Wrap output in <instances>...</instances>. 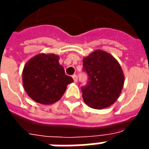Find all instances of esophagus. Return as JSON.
<instances>
[{"label":"esophagus","instance_id":"esophagus-1","mask_svg":"<svg viewBox=\"0 0 149 149\" xmlns=\"http://www.w3.org/2000/svg\"><path fill=\"white\" fill-rule=\"evenodd\" d=\"M72 78H73L75 83H77V75H72Z\"/></svg>","mask_w":149,"mask_h":149}]
</instances>
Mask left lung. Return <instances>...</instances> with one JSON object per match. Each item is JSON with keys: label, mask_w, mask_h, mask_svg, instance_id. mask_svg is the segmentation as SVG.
<instances>
[{"label": "left lung", "mask_w": 149, "mask_h": 149, "mask_svg": "<svg viewBox=\"0 0 149 149\" xmlns=\"http://www.w3.org/2000/svg\"><path fill=\"white\" fill-rule=\"evenodd\" d=\"M83 69L88 76V81L81 88L82 95L89 107L100 110L116 102L125 77L122 67L112 55L97 49L84 58Z\"/></svg>", "instance_id": "obj_1"}]
</instances>
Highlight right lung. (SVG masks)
Returning <instances> with one entry per match:
<instances>
[{
  "instance_id": "1",
  "label": "right lung",
  "mask_w": 149,
  "mask_h": 149,
  "mask_svg": "<svg viewBox=\"0 0 149 149\" xmlns=\"http://www.w3.org/2000/svg\"><path fill=\"white\" fill-rule=\"evenodd\" d=\"M73 82L59 64V56L40 54L31 58L23 70V85L34 101L49 105L60 100L67 85Z\"/></svg>"
}]
</instances>
